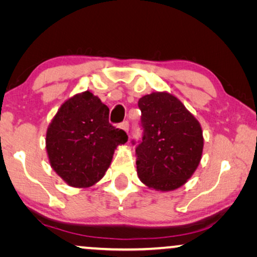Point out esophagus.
I'll return each instance as SVG.
<instances>
[{"instance_id": "34e87169", "label": "esophagus", "mask_w": 257, "mask_h": 257, "mask_svg": "<svg viewBox=\"0 0 257 257\" xmlns=\"http://www.w3.org/2000/svg\"><path fill=\"white\" fill-rule=\"evenodd\" d=\"M119 127H120L121 130H124L125 132H128V127H130V125H128V121H122L120 125H119Z\"/></svg>"}]
</instances>
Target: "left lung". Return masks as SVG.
I'll return each instance as SVG.
<instances>
[{"label": "left lung", "instance_id": "obj_1", "mask_svg": "<svg viewBox=\"0 0 257 257\" xmlns=\"http://www.w3.org/2000/svg\"><path fill=\"white\" fill-rule=\"evenodd\" d=\"M144 127L137 146V173L149 188L174 191L192 177L202 157L200 122L177 97L152 92L138 101Z\"/></svg>", "mask_w": 257, "mask_h": 257}]
</instances>
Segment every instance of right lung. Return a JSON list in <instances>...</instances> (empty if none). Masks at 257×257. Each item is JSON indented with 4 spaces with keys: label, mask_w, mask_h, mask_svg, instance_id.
<instances>
[{
    "label": "right lung",
    "mask_w": 257,
    "mask_h": 257,
    "mask_svg": "<svg viewBox=\"0 0 257 257\" xmlns=\"http://www.w3.org/2000/svg\"><path fill=\"white\" fill-rule=\"evenodd\" d=\"M108 107L90 91L61 105L48 126L45 149L52 170L71 187L97 184L110 167L114 150L127 135L108 122Z\"/></svg>",
    "instance_id": "right-lung-1"
}]
</instances>
